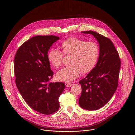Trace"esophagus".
Segmentation results:
<instances>
[{
    "label": "esophagus",
    "instance_id": "esophagus-1",
    "mask_svg": "<svg viewBox=\"0 0 135 135\" xmlns=\"http://www.w3.org/2000/svg\"><path fill=\"white\" fill-rule=\"evenodd\" d=\"M65 84H66V86L67 87V88L70 87L73 85V84L71 83H66Z\"/></svg>",
    "mask_w": 135,
    "mask_h": 135
}]
</instances>
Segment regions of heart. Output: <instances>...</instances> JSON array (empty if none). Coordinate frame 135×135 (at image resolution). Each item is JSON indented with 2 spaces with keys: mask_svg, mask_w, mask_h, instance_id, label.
<instances>
[{
  "mask_svg": "<svg viewBox=\"0 0 135 135\" xmlns=\"http://www.w3.org/2000/svg\"><path fill=\"white\" fill-rule=\"evenodd\" d=\"M62 52L70 55L69 64L56 74L57 80L71 82L83 73L90 72L95 66L99 55V46L95 42L88 41L77 37H69L61 44ZM63 55L56 49H50L47 55L49 62L54 67L59 68L62 64Z\"/></svg>",
  "mask_w": 135,
  "mask_h": 135,
  "instance_id": "heart-1",
  "label": "heart"
}]
</instances>
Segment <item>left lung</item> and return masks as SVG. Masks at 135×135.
<instances>
[{
    "mask_svg": "<svg viewBox=\"0 0 135 135\" xmlns=\"http://www.w3.org/2000/svg\"><path fill=\"white\" fill-rule=\"evenodd\" d=\"M82 33L95 37L99 45V55L95 66L79 82L82 93L79 103L83 109L97 110L109 102L117 89L121 61L109 38L91 30Z\"/></svg>",
    "mask_w": 135,
    "mask_h": 135,
    "instance_id": "1",
    "label": "left lung"
}]
</instances>
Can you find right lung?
<instances>
[{"label": "right lung", "instance_id": "add662e5", "mask_svg": "<svg viewBox=\"0 0 135 135\" xmlns=\"http://www.w3.org/2000/svg\"><path fill=\"white\" fill-rule=\"evenodd\" d=\"M59 37L36 36L25 42L14 57L15 83L18 91L33 110L49 115L59 108L58 99L65 88L63 82H49L52 79L47 55Z\"/></svg>", "mask_w": 135, "mask_h": 135}]
</instances>
